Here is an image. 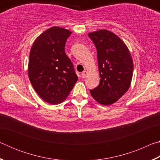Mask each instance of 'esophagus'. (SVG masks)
<instances>
[{"instance_id":"esophagus-1","label":"esophagus","mask_w":160,"mask_h":160,"mask_svg":"<svg viewBox=\"0 0 160 160\" xmlns=\"http://www.w3.org/2000/svg\"><path fill=\"white\" fill-rule=\"evenodd\" d=\"M82 78H85V77H86V75H88V71H87V70H84V71L82 72Z\"/></svg>"}]
</instances>
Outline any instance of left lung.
Returning a JSON list of instances; mask_svg holds the SVG:
<instances>
[{"label": "left lung", "instance_id": "left-lung-1", "mask_svg": "<svg viewBox=\"0 0 160 160\" xmlns=\"http://www.w3.org/2000/svg\"><path fill=\"white\" fill-rule=\"evenodd\" d=\"M95 45L100 76L99 85L90 90L92 97L102 105L117 102L131 85L133 63L122 40L113 32L102 29L88 34Z\"/></svg>", "mask_w": 160, "mask_h": 160}]
</instances>
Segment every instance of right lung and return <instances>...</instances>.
<instances>
[{"instance_id": "obj_1", "label": "right lung", "mask_w": 160, "mask_h": 160, "mask_svg": "<svg viewBox=\"0 0 160 160\" xmlns=\"http://www.w3.org/2000/svg\"><path fill=\"white\" fill-rule=\"evenodd\" d=\"M72 32L52 27L38 37L31 48L28 75L41 98L51 104L67 98L78 80L73 64L65 53V45Z\"/></svg>"}]
</instances>
